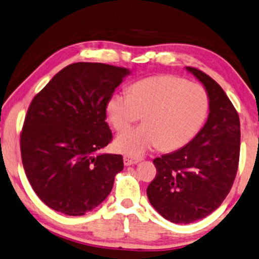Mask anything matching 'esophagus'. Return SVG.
I'll use <instances>...</instances> for the list:
<instances>
[{
  "label": "esophagus",
  "mask_w": 259,
  "mask_h": 259,
  "mask_svg": "<svg viewBox=\"0 0 259 259\" xmlns=\"http://www.w3.org/2000/svg\"><path fill=\"white\" fill-rule=\"evenodd\" d=\"M141 158H133V157H129V155H125L124 158H123V162H124L125 166H131V165H136L139 161H141Z\"/></svg>",
  "instance_id": "1"
}]
</instances>
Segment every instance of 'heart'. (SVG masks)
<instances>
[{
  "mask_svg": "<svg viewBox=\"0 0 259 259\" xmlns=\"http://www.w3.org/2000/svg\"><path fill=\"white\" fill-rule=\"evenodd\" d=\"M207 108L202 86L180 77L158 75L136 81L129 94L110 97L106 113L116 130L128 128L143 114L144 124L124 130L114 141L117 152L141 157L158 147L174 151L186 145L202 126Z\"/></svg>",
  "mask_w": 259,
  "mask_h": 259,
  "instance_id": "heart-1",
  "label": "heart"
}]
</instances>
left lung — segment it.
Here are the masks:
<instances>
[{
    "label": "left lung",
    "instance_id": "obj_1",
    "mask_svg": "<svg viewBox=\"0 0 259 259\" xmlns=\"http://www.w3.org/2000/svg\"><path fill=\"white\" fill-rule=\"evenodd\" d=\"M208 98L206 123L186 146L155 158L157 176L147 187L152 206L175 224H190L218 208L235 180L240 157V118L221 86L186 67Z\"/></svg>",
    "mask_w": 259,
    "mask_h": 259
}]
</instances>
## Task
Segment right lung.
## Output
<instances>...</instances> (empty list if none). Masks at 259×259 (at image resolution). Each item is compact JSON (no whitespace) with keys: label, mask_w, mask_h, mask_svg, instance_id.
Returning a JSON list of instances; mask_svg holds the SVG:
<instances>
[{"label":"right lung","mask_w":259,"mask_h":259,"mask_svg":"<svg viewBox=\"0 0 259 259\" xmlns=\"http://www.w3.org/2000/svg\"><path fill=\"white\" fill-rule=\"evenodd\" d=\"M130 73L104 63H73L32 100L20 136L22 161L31 187L53 210L84 215L112 191L123 158L98 152L113 138L106 106Z\"/></svg>","instance_id":"1"}]
</instances>
